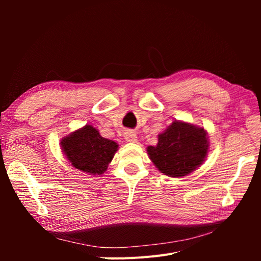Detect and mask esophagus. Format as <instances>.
Returning a JSON list of instances; mask_svg holds the SVG:
<instances>
[{
  "label": "esophagus",
  "instance_id": "34e87169",
  "mask_svg": "<svg viewBox=\"0 0 261 261\" xmlns=\"http://www.w3.org/2000/svg\"><path fill=\"white\" fill-rule=\"evenodd\" d=\"M124 137L126 141H128V143H136L137 141L136 133H134L133 130H126L124 134Z\"/></svg>",
  "mask_w": 261,
  "mask_h": 261
}]
</instances>
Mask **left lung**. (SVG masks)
<instances>
[{
	"instance_id": "1",
	"label": "left lung",
	"mask_w": 261,
	"mask_h": 261,
	"mask_svg": "<svg viewBox=\"0 0 261 261\" xmlns=\"http://www.w3.org/2000/svg\"><path fill=\"white\" fill-rule=\"evenodd\" d=\"M209 149L207 132L193 124L174 121L147 151L153 164L171 177L186 176L204 161Z\"/></svg>"
}]
</instances>
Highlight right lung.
<instances>
[{"label": "right lung", "mask_w": 261, "mask_h": 261, "mask_svg": "<svg viewBox=\"0 0 261 261\" xmlns=\"http://www.w3.org/2000/svg\"><path fill=\"white\" fill-rule=\"evenodd\" d=\"M61 147L75 169L100 175L107 171L118 145L102 137L91 125H86L63 138Z\"/></svg>", "instance_id": "add662e5"}]
</instances>
